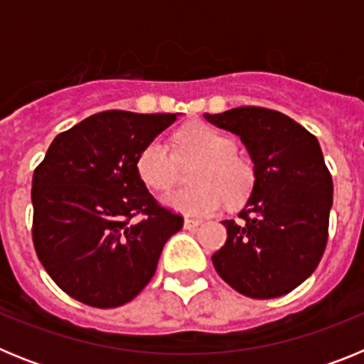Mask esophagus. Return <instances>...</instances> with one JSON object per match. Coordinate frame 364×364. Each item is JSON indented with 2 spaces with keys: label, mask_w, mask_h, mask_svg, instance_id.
<instances>
[{
  "label": "esophagus",
  "mask_w": 364,
  "mask_h": 364,
  "mask_svg": "<svg viewBox=\"0 0 364 364\" xmlns=\"http://www.w3.org/2000/svg\"><path fill=\"white\" fill-rule=\"evenodd\" d=\"M200 224H202V220H198V218H189V217L184 218L186 230H195V228H198Z\"/></svg>",
  "instance_id": "obj_1"
}]
</instances>
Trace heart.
Returning a JSON list of instances; mask_svg holds the SVG:
<instances>
[{"instance_id":"b5f03b06","label":"heart","mask_w":364,"mask_h":364,"mask_svg":"<svg viewBox=\"0 0 364 364\" xmlns=\"http://www.w3.org/2000/svg\"><path fill=\"white\" fill-rule=\"evenodd\" d=\"M180 162L198 160L191 173V188H180L162 198L169 210L186 215H210L224 204L239 205L255 184L252 162L235 153V142L208 124H189L176 133ZM138 176L147 188L166 191L176 182L178 161L162 140H151L136 159Z\"/></svg>"}]
</instances>
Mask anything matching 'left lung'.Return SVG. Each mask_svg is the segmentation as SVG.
Here are the masks:
<instances>
[{
	"label": "left lung",
	"mask_w": 364,
	"mask_h": 364,
	"mask_svg": "<svg viewBox=\"0 0 364 364\" xmlns=\"http://www.w3.org/2000/svg\"><path fill=\"white\" fill-rule=\"evenodd\" d=\"M204 118L237 134L255 169L242 220L222 222L228 239L211 257L215 269L246 297L290 294L314 273L326 247L333 184L319 142L272 109L235 107Z\"/></svg>",
	"instance_id": "obj_1"
}]
</instances>
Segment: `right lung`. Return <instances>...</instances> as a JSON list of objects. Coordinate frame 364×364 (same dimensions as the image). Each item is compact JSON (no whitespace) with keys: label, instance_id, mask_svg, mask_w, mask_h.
Segmentation results:
<instances>
[{"label":"right lung","instance_id":"1","mask_svg":"<svg viewBox=\"0 0 364 364\" xmlns=\"http://www.w3.org/2000/svg\"><path fill=\"white\" fill-rule=\"evenodd\" d=\"M176 117L96 112L58 134L36 167L32 240L53 281L76 301L95 308L129 302L182 228L184 218L156 204L136 171L140 151Z\"/></svg>","mask_w":364,"mask_h":364}]
</instances>
